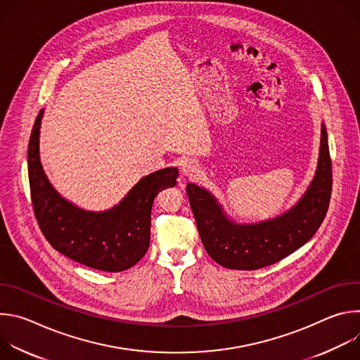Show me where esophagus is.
<instances>
[{"instance_id":"esophagus-1","label":"esophagus","mask_w":360,"mask_h":360,"mask_svg":"<svg viewBox=\"0 0 360 360\" xmlns=\"http://www.w3.org/2000/svg\"><path fill=\"white\" fill-rule=\"evenodd\" d=\"M198 172H199V165H198V162L189 160V161H185V162L182 164V174H184L185 176H195Z\"/></svg>"}]
</instances>
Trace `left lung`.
Listing matches in <instances>:
<instances>
[{"instance_id": "8db88e82", "label": "left lung", "mask_w": 360, "mask_h": 360, "mask_svg": "<svg viewBox=\"0 0 360 360\" xmlns=\"http://www.w3.org/2000/svg\"><path fill=\"white\" fill-rule=\"evenodd\" d=\"M200 240L211 258L228 269L255 271L269 266L309 240L329 208L332 162L326 127L322 122L316 172L306 192L283 214L255 224H239L228 217L207 188L186 185Z\"/></svg>"}]
</instances>
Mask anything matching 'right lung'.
<instances>
[{
  "mask_svg": "<svg viewBox=\"0 0 360 360\" xmlns=\"http://www.w3.org/2000/svg\"><path fill=\"white\" fill-rule=\"evenodd\" d=\"M38 112L28 143V176L38 225L67 258L105 272H122L141 261L150 240V211L155 196L176 185L178 168L169 167L141 178L112 208L88 211L65 199L49 182L39 158Z\"/></svg>",
  "mask_w": 360,
  "mask_h": 360,
  "instance_id": "add662e5",
  "label": "right lung"
}]
</instances>
